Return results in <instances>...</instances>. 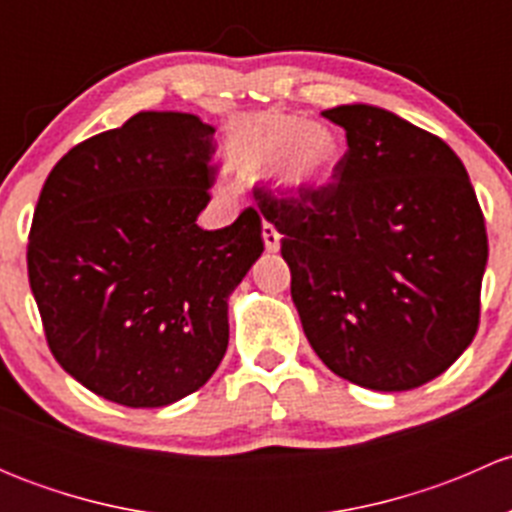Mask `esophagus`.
Here are the masks:
<instances>
[{
	"label": "esophagus",
	"mask_w": 512,
	"mask_h": 512,
	"mask_svg": "<svg viewBox=\"0 0 512 512\" xmlns=\"http://www.w3.org/2000/svg\"><path fill=\"white\" fill-rule=\"evenodd\" d=\"M262 240H265V250L267 252L280 250V232H277L270 223L262 225Z\"/></svg>",
	"instance_id": "1"
}]
</instances>
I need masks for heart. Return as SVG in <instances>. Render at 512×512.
<instances>
[{
    "label": "heart",
    "instance_id": "b5f03b06",
    "mask_svg": "<svg viewBox=\"0 0 512 512\" xmlns=\"http://www.w3.org/2000/svg\"><path fill=\"white\" fill-rule=\"evenodd\" d=\"M344 158L337 128L304 121L297 113L267 111L245 118L225 141V160L240 178L270 170V185L280 198H302L324 188Z\"/></svg>",
    "mask_w": 512,
    "mask_h": 512
}]
</instances>
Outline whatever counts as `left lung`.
Segmentation results:
<instances>
[{
  "label": "left lung",
  "instance_id": "8db88e82",
  "mask_svg": "<svg viewBox=\"0 0 512 512\" xmlns=\"http://www.w3.org/2000/svg\"><path fill=\"white\" fill-rule=\"evenodd\" d=\"M322 116L347 131L332 183L292 200L257 188V208L282 235L319 359L364 389H416L478 332L488 235L476 190L441 138L386 108Z\"/></svg>",
  "mask_w": 512,
  "mask_h": 512
}]
</instances>
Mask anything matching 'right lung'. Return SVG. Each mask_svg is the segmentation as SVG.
Listing matches in <instances>:
<instances>
[{
    "mask_svg": "<svg viewBox=\"0 0 512 512\" xmlns=\"http://www.w3.org/2000/svg\"><path fill=\"white\" fill-rule=\"evenodd\" d=\"M215 128L141 111L71 148L46 178L29 232V285L54 359L113 404L158 409L223 361L227 299L265 250L245 210L223 230L208 205Z\"/></svg>",
    "mask_w": 512,
    "mask_h": 512,
    "instance_id": "add662e5",
    "label": "right lung"
}]
</instances>
